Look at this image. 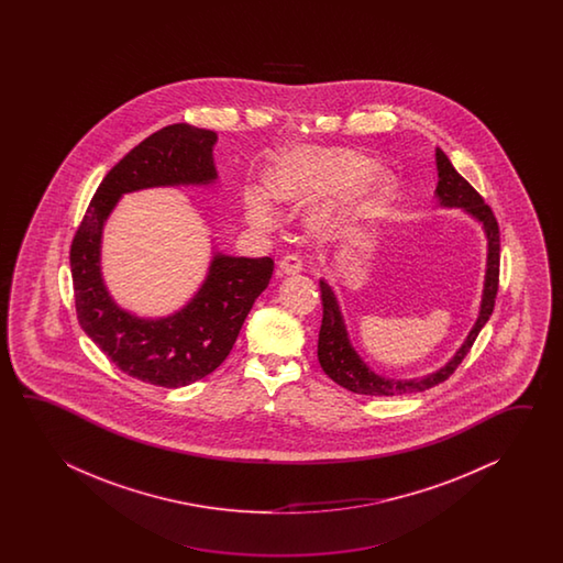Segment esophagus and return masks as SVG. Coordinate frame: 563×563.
Instances as JSON below:
<instances>
[{"label": "esophagus", "mask_w": 563, "mask_h": 563, "mask_svg": "<svg viewBox=\"0 0 563 563\" xmlns=\"http://www.w3.org/2000/svg\"><path fill=\"white\" fill-rule=\"evenodd\" d=\"M277 269H279V274H284V276L299 274V272H301V260H299L298 255H294V253H287V255H284V257L277 262Z\"/></svg>", "instance_id": "obj_1"}]
</instances>
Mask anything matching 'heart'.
<instances>
[{
  "label": "heart",
  "instance_id": "1",
  "mask_svg": "<svg viewBox=\"0 0 563 563\" xmlns=\"http://www.w3.org/2000/svg\"><path fill=\"white\" fill-rule=\"evenodd\" d=\"M371 168V158L356 151L296 148L269 168V194L260 187L243 191V211L255 228H269L276 221L274 199L298 207L340 190L334 199L313 207L308 216V225L316 233H332L350 221L371 219L390 199L395 175L386 168Z\"/></svg>",
  "mask_w": 563,
  "mask_h": 563
}]
</instances>
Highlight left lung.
<instances>
[{
    "mask_svg": "<svg viewBox=\"0 0 563 563\" xmlns=\"http://www.w3.org/2000/svg\"><path fill=\"white\" fill-rule=\"evenodd\" d=\"M434 158H437V173H439V183L434 189L437 201L444 209H461L463 213L473 217L483 229L485 240H487V267H485V284H483L477 322L473 323L471 332L461 347L456 350L455 356L439 371L431 372L427 376H419V378H388V376L372 371L371 366L360 358L356 347L352 346V342H350L346 322H344L334 289L322 277L320 291H322L323 318L320 338H318V360H320L322 371L334 383L347 388L350 393L366 396L412 395V393H422V390H429L432 386L443 383L467 356L481 328L487 323L493 313L495 296H497V287H499V225H497V219L493 216L489 205H485L483 201V197L456 173L453 163L449 161V156L444 155L441 148L434 151Z\"/></svg>",
    "mask_w": 563,
    "mask_h": 563,
    "instance_id": "obj_1",
    "label": "left lung"
}]
</instances>
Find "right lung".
I'll use <instances>...</instances> for the list:
<instances>
[{
    "mask_svg": "<svg viewBox=\"0 0 563 563\" xmlns=\"http://www.w3.org/2000/svg\"><path fill=\"white\" fill-rule=\"evenodd\" d=\"M216 143V132L187 122L151 134L108 170L74 235L70 267L78 322L120 371L143 383L179 388L216 371L274 274L272 257L216 252L195 296L165 318H141L108 294L100 267L102 233L120 197L153 187L213 185Z\"/></svg>",
    "mask_w": 563,
    "mask_h": 563,
    "instance_id": "obj_1",
    "label": "right lung"
}]
</instances>
